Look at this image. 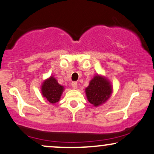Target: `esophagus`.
Segmentation results:
<instances>
[{"mask_svg": "<svg viewBox=\"0 0 154 154\" xmlns=\"http://www.w3.org/2000/svg\"><path fill=\"white\" fill-rule=\"evenodd\" d=\"M72 86L74 89H76L77 88V82H72Z\"/></svg>", "mask_w": 154, "mask_h": 154, "instance_id": "esophagus-1", "label": "esophagus"}]
</instances>
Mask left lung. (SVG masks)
Returning a JSON list of instances; mask_svg holds the SVG:
<instances>
[{
  "label": "left lung",
  "mask_w": 154,
  "mask_h": 154,
  "mask_svg": "<svg viewBox=\"0 0 154 154\" xmlns=\"http://www.w3.org/2000/svg\"><path fill=\"white\" fill-rule=\"evenodd\" d=\"M113 91L111 82L106 77L96 74L85 88L88 101L94 107L104 104L111 96Z\"/></svg>",
  "instance_id": "1"
}]
</instances>
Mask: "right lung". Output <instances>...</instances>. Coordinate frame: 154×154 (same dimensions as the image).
Returning a JSON list of instances; mask_svg holds the SVG:
<instances>
[{
    "instance_id": "1",
    "label": "right lung",
    "mask_w": 154,
    "mask_h": 154,
    "mask_svg": "<svg viewBox=\"0 0 154 154\" xmlns=\"http://www.w3.org/2000/svg\"><path fill=\"white\" fill-rule=\"evenodd\" d=\"M63 91V86L60 85L53 76H50L49 78L44 80L41 86L42 96L50 104H55L59 102Z\"/></svg>"
}]
</instances>
